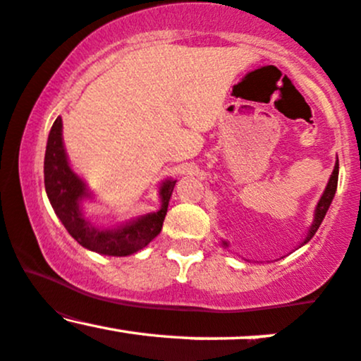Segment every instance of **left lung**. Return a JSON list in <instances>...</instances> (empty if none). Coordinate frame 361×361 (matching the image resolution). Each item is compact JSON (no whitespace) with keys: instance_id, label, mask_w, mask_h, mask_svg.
I'll use <instances>...</instances> for the list:
<instances>
[{"instance_id":"obj_1","label":"left lung","mask_w":361,"mask_h":361,"mask_svg":"<svg viewBox=\"0 0 361 361\" xmlns=\"http://www.w3.org/2000/svg\"><path fill=\"white\" fill-rule=\"evenodd\" d=\"M338 171H339V164L336 163V166H334L333 175H331V178H329V183H327L326 190H324V195H322L321 200H319L317 209H316V217H314V224H312V227H310V231H309L307 238H305V241H304V243H307V241H310V239H312V235L317 233V229H319V226H321V222L324 221L327 209H329L331 202H333L334 193H336V186H338ZM224 246H227V243H224Z\"/></svg>"}]
</instances>
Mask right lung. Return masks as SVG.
Instances as JSON below:
<instances>
[{
    "label": "right lung",
    "mask_w": 361,
    "mask_h": 361,
    "mask_svg": "<svg viewBox=\"0 0 361 361\" xmlns=\"http://www.w3.org/2000/svg\"><path fill=\"white\" fill-rule=\"evenodd\" d=\"M44 183L54 212L82 247L100 255L127 256L146 247L161 233L176 181L168 180L161 186V209L157 212L144 215L120 229L105 231L90 226L80 209V200L88 197V193L85 183L69 168L62 146V118L57 117L45 149Z\"/></svg>",
    "instance_id": "add662e5"
}]
</instances>
